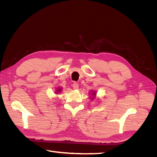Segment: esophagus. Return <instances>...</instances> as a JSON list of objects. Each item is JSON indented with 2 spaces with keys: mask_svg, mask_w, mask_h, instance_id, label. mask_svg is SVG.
Listing matches in <instances>:
<instances>
[{
  "mask_svg": "<svg viewBox=\"0 0 157 157\" xmlns=\"http://www.w3.org/2000/svg\"><path fill=\"white\" fill-rule=\"evenodd\" d=\"M72 86H73V89H78V87H79V85L77 83H73Z\"/></svg>",
  "mask_w": 157,
  "mask_h": 157,
  "instance_id": "34e87169",
  "label": "esophagus"
}]
</instances>
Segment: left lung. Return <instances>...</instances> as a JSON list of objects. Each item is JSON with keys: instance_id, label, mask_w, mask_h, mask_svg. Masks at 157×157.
Returning a JSON list of instances; mask_svg holds the SVG:
<instances>
[{"instance_id": "1", "label": "left lung", "mask_w": 157, "mask_h": 157, "mask_svg": "<svg viewBox=\"0 0 157 157\" xmlns=\"http://www.w3.org/2000/svg\"><path fill=\"white\" fill-rule=\"evenodd\" d=\"M94 93V94H93V95H95V93Z\"/></svg>"}]
</instances>
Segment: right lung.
<instances>
[{
  "label": "right lung",
  "mask_w": 157,
  "mask_h": 157,
  "mask_svg": "<svg viewBox=\"0 0 157 157\" xmlns=\"http://www.w3.org/2000/svg\"><path fill=\"white\" fill-rule=\"evenodd\" d=\"M60 90H61V89H58V90H56V91H57V92H58V93H59Z\"/></svg>",
  "instance_id": "1"
}]
</instances>
